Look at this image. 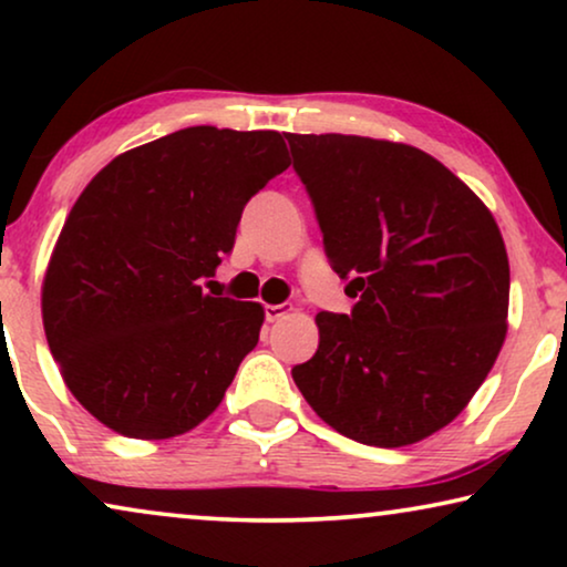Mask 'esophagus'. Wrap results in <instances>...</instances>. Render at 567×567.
<instances>
[{
  "label": "esophagus",
  "instance_id": "1",
  "mask_svg": "<svg viewBox=\"0 0 567 567\" xmlns=\"http://www.w3.org/2000/svg\"><path fill=\"white\" fill-rule=\"evenodd\" d=\"M286 315H289V307H286V305H268L266 307V320L268 322H278Z\"/></svg>",
  "mask_w": 567,
  "mask_h": 567
}]
</instances>
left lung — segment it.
Segmentation results:
<instances>
[{"label": "left lung", "mask_w": 567, "mask_h": 567, "mask_svg": "<svg viewBox=\"0 0 567 567\" xmlns=\"http://www.w3.org/2000/svg\"><path fill=\"white\" fill-rule=\"evenodd\" d=\"M332 270L359 297L320 312L291 369L324 423L359 444L429 439L467 408L508 330V255L487 206L431 154L386 138L286 134Z\"/></svg>", "instance_id": "1"}]
</instances>
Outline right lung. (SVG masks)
I'll list each match as a JSON object with an SVG mask.
<instances>
[{"label": "right lung", "mask_w": 567, "mask_h": 567, "mask_svg": "<svg viewBox=\"0 0 567 567\" xmlns=\"http://www.w3.org/2000/svg\"><path fill=\"white\" fill-rule=\"evenodd\" d=\"M289 165L278 131L193 126L118 154L76 198L45 268L43 330L69 392L107 429L173 439L219 408L266 312L198 281Z\"/></svg>", "instance_id": "right-lung-1"}]
</instances>
